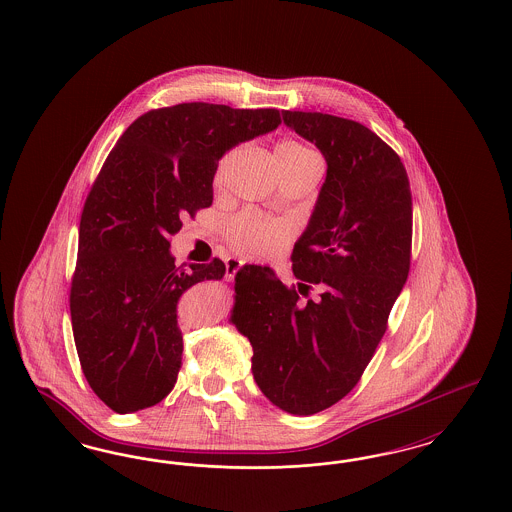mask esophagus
Returning a JSON list of instances; mask_svg holds the SVG:
<instances>
[{
	"label": "esophagus",
	"mask_w": 512,
	"mask_h": 512,
	"mask_svg": "<svg viewBox=\"0 0 512 512\" xmlns=\"http://www.w3.org/2000/svg\"><path fill=\"white\" fill-rule=\"evenodd\" d=\"M242 267H244V261H242V259H238V257H230V259L226 261V278H228V280H232V278L236 276V272H238Z\"/></svg>",
	"instance_id": "obj_1"
}]
</instances>
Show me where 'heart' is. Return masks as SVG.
Wrapping results in <instances>:
<instances>
[{
  "instance_id": "b5f03b06",
  "label": "heart",
  "mask_w": 512,
  "mask_h": 512,
  "mask_svg": "<svg viewBox=\"0 0 512 512\" xmlns=\"http://www.w3.org/2000/svg\"><path fill=\"white\" fill-rule=\"evenodd\" d=\"M278 157L286 159H303L318 157L315 151L307 149L297 142H282L276 147ZM226 159H222L215 172V182L219 184L224 174ZM293 228L286 220L265 219L257 213H244L240 219L230 224V242L236 251L247 257H268L282 249L292 236Z\"/></svg>"
}]
</instances>
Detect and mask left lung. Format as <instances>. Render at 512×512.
Wrapping results in <instances>:
<instances>
[{
    "label": "left lung",
    "mask_w": 512,
    "mask_h": 512,
    "mask_svg": "<svg viewBox=\"0 0 512 512\" xmlns=\"http://www.w3.org/2000/svg\"><path fill=\"white\" fill-rule=\"evenodd\" d=\"M282 119L320 149L326 180L293 247L297 288L245 265L230 320L251 341L268 401L309 416L357 386L388 328L411 267L413 195L399 155L361 122L305 111ZM311 283L321 297L301 302Z\"/></svg>",
    "instance_id": "1"
}]
</instances>
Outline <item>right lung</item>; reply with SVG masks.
Listing matches in <instances>:
<instances>
[{
    "instance_id": "obj_1",
    "label": "right lung",
    "mask_w": 512,
    "mask_h": 512,
    "mask_svg": "<svg viewBox=\"0 0 512 512\" xmlns=\"http://www.w3.org/2000/svg\"><path fill=\"white\" fill-rule=\"evenodd\" d=\"M280 122L278 109L178 103L138 117L105 159L80 217L71 320L82 372L115 413L153 407L174 388L178 299L226 267H176L169 240L213 203L220 157Z\"/></svg>"
}]
</instances>
